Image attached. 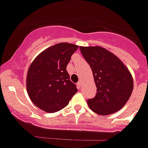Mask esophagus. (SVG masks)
<instances>
[{
	"instance_id": "obj_1",
	"label": "esophagus",
	"mask_w": 148,
	"mask_h": 148,
	"mask_svg": "<svg viewBox=\"0 0 148 148\" xmlns=\"http://www.w3.org/2000/svg\"><path fill=\"white\" fill-rule=\"evenodd\" d=\"M77 84H78V87H80L81 86H82V81H81V80H80V81H78V83H77Z\"/></svg>"
}]
</instances>
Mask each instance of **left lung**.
I'll list each match as a JSON object with an SVG mask.
<instances>
[{
	"label": "left lung",
	"instance_id": "1",
	"mask_svg": "<svg viewBox=\"0 0 148 148\" xmlns=\"http://www.w3.org/2000/svg\"><path fill=\"white\" fill-rule=\"evenodd\" d=\"M79 49L92 70L97 87L95 97L87 100L90 109L103 116L119 110L133 92V78L127 68L104 48L80 47Z\"/></svg>",
	"mask_w": 148,
	"mask_h": 148
}]
</instances>
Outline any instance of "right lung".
I'll return each mask as SVG.
<instances>
[{
    "instance_id": "right-lung-1",
    "label": "right lung",
    "mask_w": 148,
    "mask_h": 148,
    "mask_svg": "<svg viewBox=\"0 0 148 148\" xmlns=\"http://www.w3.org/2000/svg\"><path fill=\"white\" fill-rule=\"evenodd\" d=\"M78 46L59 43L39 54L30 65L27 88L33 104L47 113L65 108L77 92L66 66Z\"/></svg>"
}]
</instances>
